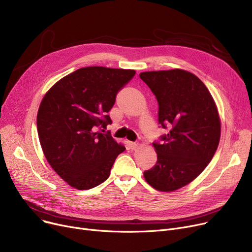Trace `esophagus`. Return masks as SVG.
<instances>
[{"instance_id":"34e87169","label":"esophagus","mask_w":252,"mask_h":252,"mask_svg":"<svg viewBox=\"0 0 252 252\" xmlns=\"http://www.w3.org/2000/svg\"><path fill=\"white\" fill-rule=\"evenodd\" d=\"M128 146L131 150H136L139 147V143L138 142H128Z\"/></svg>"}]
</instances>
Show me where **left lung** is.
Listing matches in <instances>:
<instances>
[{"mask_svg":"<svg viewBox=\"0 0 252 252\" xmlns=\"http://www.w3.org/2000/svg\"><path fill=\"white\" fill-rule=\"evenodd\" d=\"M158 102V123L169 128L154 142L156 164L144 178L158 191L171 192L191 183L213 159L220 138L217 105L195 74L171 69L141 72Z\"/></svg>","mask_w":252,"mask_h":252,"instance_id":"obj_1","label":"left lung"}]
</instances>
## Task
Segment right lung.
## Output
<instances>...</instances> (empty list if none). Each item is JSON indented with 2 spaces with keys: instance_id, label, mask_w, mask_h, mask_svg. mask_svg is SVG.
I'll return each mask as SVG.
<instances>
[{
  "instance_id": "add662e5",
  "label": "right lung",
  "mask_w": 252,
  "mask_h": 252,
  "mask_svg": "<svg viewBox=\"0 0 252 252\" xmlns=\"http://www.w3.org/2000/svg\"><path fill=\"white\" fill-rule=\"evenodd\" d=\"M133 69L91 66L64 76L44 96L37 111L39 143L48 162L69 186L89 190L108 179L126 150L109 133L108 112Z\"/></svg>"
}]
</instances>
